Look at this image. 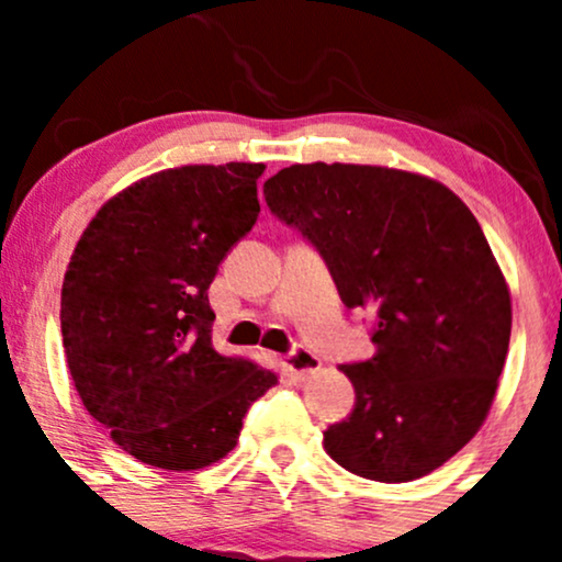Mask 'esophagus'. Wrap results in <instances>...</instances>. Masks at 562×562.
<instances>
[{
  "label": "esophagus",
  "instance_id": "34e87169",
  "mask_svg": "<svg viewBox=\"0 0 562 562\" xmlns=\"http://www.w3.org/2000/svg\"><path fill=\"white\" fill-rule=\"evenodd\" d=\"M285 367H288V372H293V375L308 378L319 370V357L317 353L308 351V348L299 346L285 357Z\"/></svg>",
  "mask_w": 562,
  "mask_h": 562
}]
</instances>
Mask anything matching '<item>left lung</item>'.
<instances>
[{"label":"left lung","mask_w":562,"mask_h":562,"mask_svg":"<svg viewBox=\"0 0 562 562\" xmlns=\"http://www.w3.org/2000/svg\"><path fill=\"white\" fill-rule=\"evenodd\" d=\"M263 198L314 245L340 301L375 312V353L340 367L357 402L325 430L327 454L383 483L441 468L486 420L513 327L481 224L443 184L383 166L295 164Z\"/></svg>","instance_id":"obj_1"}]
</instances>
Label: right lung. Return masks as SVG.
Here are the masks:
<instances>
[{
  "mask_svg": "<svg viewBox=\"0 0 562 562\" xmlns=\"http://www.w3.org/2000/svg\"><path fill=\"white\" fill-rule=\"evenodd\" d=\"M263 164L182 166L108 200L70 256L63 348L83 406L139 462L198 470L235 449L277 375L211 344L209 288L259 218Z\"/></svg>",
  "mask_w": 562,
  "mask_h": 562,
  "instance_id": "1",
  "label": "right lung"
}]
</instances>
